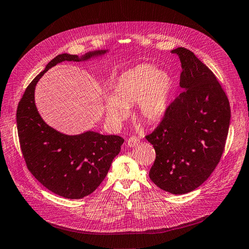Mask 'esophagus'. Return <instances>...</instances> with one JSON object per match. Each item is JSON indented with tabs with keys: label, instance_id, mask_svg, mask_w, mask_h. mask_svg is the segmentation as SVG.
I'll use <instances>...</instances> for the list:
<instances>
[{
	"label": "esophagus",
	"instance_id": "obj_1",
	"mask_svg": "<svg viewBox=\"0 0 249 249\" xmlns=\"http://www.w3.org/2000/svg\"><path fill=\"white\" fill-rule=\"evenodd\" d=\"M139 143H140V139L136 136H132L130 139L127 140V146L130 147H135L137 146Z\"/></svg>",
	"mask_w": 249,
	"mask_h": 249
}]
</instances>
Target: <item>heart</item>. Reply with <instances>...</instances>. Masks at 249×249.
<instances>
[{"label": "heart", "instance_id": "1", "mask_svg": "<svg viewBox=\"0 0 249 249\" xmlns=\"http://www.w3.org/2000/svg\"><path fill=\"white\" fill-rule=\"evenodd\" d=\"M174 91L171 75L152 64H140L119 75L105 102L107 118L119 124L127 114L126 107L137 103V114L146 123H155L167 112Z\"/></svg>", "mask_w": 249, "mask_h": 249}]
</instances>
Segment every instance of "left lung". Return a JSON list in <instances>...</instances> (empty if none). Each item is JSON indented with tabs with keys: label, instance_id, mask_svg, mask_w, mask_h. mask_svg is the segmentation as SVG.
<instances>
[{
	"label": "left lung",
	"instance_id": "1",
	"mask_svg": "<svg viewBox=\"0 0 249 249\" xmlns=\"http://www.w3.org/2000/svg\"><path fill=\"white\" fill-rule=\"evenodd\" d=\"M184 92L146 136L156 153L149 177L162 190L186 194L204 183L223 155L230 125L228 97L213 72L186 48H177Z\"/></svg>",
	"mask_w": 249,
	"mask_h": 249
}]
</instances>
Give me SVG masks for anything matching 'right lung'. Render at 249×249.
I'll use <instances>...</instances> for the list:
<instances>
[{"label":"right lung","mask_w":249,"mask_h":249,"mask_svg":"<svg viewBox=\"0 0 249 249\" xmlns=\"http://www.w3.org/2000/svg\"><path fill=\"white\" fill-rule=\"evenodd\" d=\"M106 51L77 55L60 54L29 84L16 112L19 143L28 171L51 192L67 199H81L93 193L105 178L124 139L115 135L86 132L67 136L49 126L35 104V88L49 68L62 61H81Z\"/></svg>","instance_id":"add662e5"}]
</instances>
